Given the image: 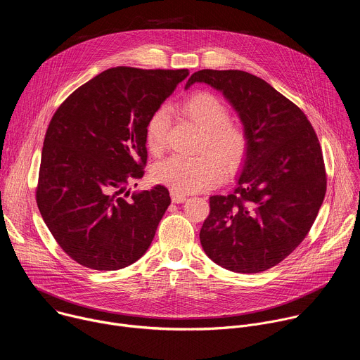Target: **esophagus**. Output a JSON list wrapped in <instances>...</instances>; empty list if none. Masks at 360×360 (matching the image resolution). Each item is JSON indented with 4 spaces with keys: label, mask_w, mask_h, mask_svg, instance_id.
<instances>
[{
    "label": "esophagus",
    "mask_w": 360,
    "mask_h": 360,
    "mask_svg": "<svg viewBox=\"0 0 360 360\" xmlns=\"http://www.w3.org/2000/svg\"><path fill=\"white\" fill-rule=\"evenodd\" d=\"M171 198H172V202H175V203H182L186 200V195L176 192V191H171Z\"/></svg>",
    "instance_id": "34e87169"
}]
</instances>
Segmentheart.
Segmentation results:
<instances>
[{"label":"heart","mask_w":360,"mask_h":360,"mask_svg":"<svg viewBox=\"0 0 360 360\" xmlns=\"http://www.w3.org/2000/svg\"><path fill=\"white\" fill-rule=\"evenodd\" d=\"M184 114L203 131V145L214 153L203 152L196 157L172 155L153 168L157 182L181 193L200 192L218 185L224 178V167L232 169L246 152V135L243 129L229 121L228 110L222 101L210 92H196L182 104ZM168 115L164 110L153 114L146 127V145L153 153L165 146Z\"/></svg>","instance_id":"1"}]
</instances>
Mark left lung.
I'll use <instances>...</instances> for the list:
<instances>
[{
    "instance_id": "left-lung-1",
    "label": "left lung",
    "mask_w": 360,
    "mask_h": 360,
    "mask_svg": "<svg viewBox=\"0 0 360 360\" xmlns=\"http://www.w3.org/2000/svg\"><path fill=\"white\" fill-rule=\"evenodd\" d=\"M222 92L246 135L236 186L212 195L200 245L219 266L264 272L304 239L326 192L319 139L306 115L266 81L245 71L202 70L185 84Z\"/></svg>"
}]
</instances>
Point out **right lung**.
<instances>
[{"label":"right lung","mask_w":360,"mask_h":360,"mask_svg":"<svg viewBox=\"0 0 360 360\" xmlns=\"http://www.w3.org/2000/svg\"><path fill=\"white\" fill-rule=\"evenodd\" d=\"M188 70L117 67L74 91L54 114L41 155L37 203L64 252L118 271L148 250L171 203L164 185L131 192L143 175L146 127Z\"/></svg>","instance_id":"obj_1"}]
</instances>
